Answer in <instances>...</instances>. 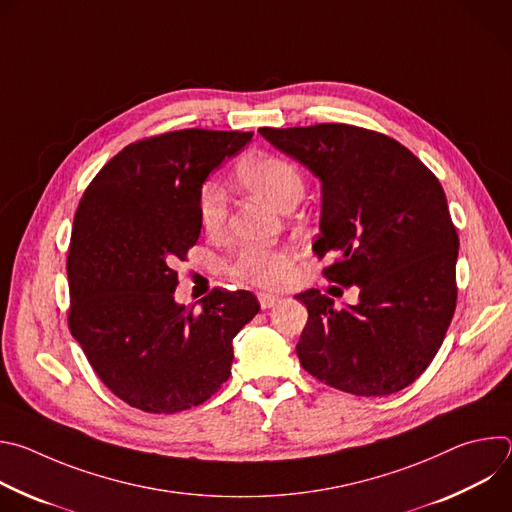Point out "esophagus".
<instances>
[{"label": "esophagus", "mask_w": 512, "mask_h": 512, "mask_svg": "<svg viewBox=\"0 0 512 512\" xmlns=\"http://www.w3.org/2000/svg\"><path fill=\"white\" fill-rule=\"evenodd\" d=\"M257 300H259V306H261L263 310H269V308H273V306L279 304V298L273 296V294H259Z\"/></svg>", "instance_id": "obj_1"}]
</instances>
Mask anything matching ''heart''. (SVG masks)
<instances>
[{
	"label": "heart",
	"mask_w": 512,
	"mask_h": 512,
	"mask_svg": "<svg viewBox=\"0 0 512 512\" xmlns=\"http://www.w3.org/2000/svg\"><path fill=\"white\" fill-rule=\"evenodd\" d=\"M237 178L247 190L281 210L296 206L306 190L298 166L273 154H259L243 160L237 166ZM196 206L202 229L210 237L221 235L229 216V198L225 190L212 180L204 182L198 190ZM291 263H294V253L285 247H245L229 265V273L249 285L277 287L285 281Z\"/></svg>",
	"instance_id": "1"
}]
</instances>
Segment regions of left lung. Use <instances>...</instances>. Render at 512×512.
<instances>
[{"instance_id":"1","label":"left lung","mask_w":512,"mask_h":512,"mask_svg":"<svg viewBox=\"0 0 512 512\" xmlns=\"http://www.w3.org/2000/svg\"><path fill=\"white\" fill-rule=\"evenodd\" d=\"M322 180L314 243L328 281L358 285L336 310L320 289L296 298L308 322L296 346L304 371L360 397L411 385L440 350L456 312L458 233L435 174L397 139L348 123L261 127Z\"/></svg>"}]
</instances>
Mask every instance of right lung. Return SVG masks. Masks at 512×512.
I'll list each match as a JSON object with an SVG mask.
<instances>
[{"label": "right lung", "instance_id": "1", "mask_svg": "<svg viewBox=\"0 0 512 512\" xmlns=\"http://www.w3.org/2000/svg\"><path fill=\"white\" fill-rule=\"evenodd\" d=\"M253 133L180 129L137 139L87 186L66 255L68 328L127 405L172 415L231 377L233 338L259 312L251 291L214 287L178 306L174 265L200 235L198 190Z\"/></svg>", "mask_w": 512, "mask_h": 512}]
</instances>
